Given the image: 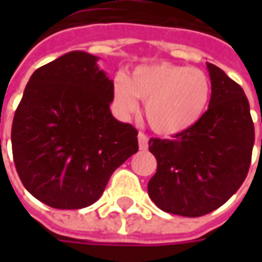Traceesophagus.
Segmentation results:
<instances>
[{
	"label": "esophagus",
	"mask_w": 262,
	"mask_h": 262,
	"mask_svg": "<svg viewBox=\"0 0 262 262\" xmlns=\"http://www.w3.org/2000/svg\"><path fill=\"white\" fill-rule=\"evenodd\" d=\"M137 139H139V147H140V150H147L148 147V137L147 135H144V133H139V136H137Z\"/></svg>",
	"instance_id": "34e87169"
}]
</instances>
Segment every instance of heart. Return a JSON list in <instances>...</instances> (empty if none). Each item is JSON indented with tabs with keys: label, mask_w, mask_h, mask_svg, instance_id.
Masks as SVG:
<instances>
[{
	"label": "heart",
	"mask_w": 262,
	"mask_h": 262,
	"mask_svg": "<svg viewBox=\"0 0 262 262\" xmlns=\"http://www.w3.org/2000/svg\"><path fill=\"white\" fill-rule=\"evenodd\" d=\"M212 84L202 70L187 66L157 63L137 67L130 78L119 74L114 82L115 103L120 114L137 109L144 101L150 127L163 136L191 129L208 109Z\"/></svg>",
	"instance_id": "1"
}]
</instances>
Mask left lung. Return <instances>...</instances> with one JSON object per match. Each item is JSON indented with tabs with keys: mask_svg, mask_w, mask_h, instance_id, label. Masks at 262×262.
Wrapping results in <instances>:
<instances>
[{
	"mask_svg": "<svg viewBox=\"0 0 262 262\" xmlns=\"http://www.w3.org/2000/svg\"><path fill=\"white\" fill-rule=\"evenodd\" d=\"M212 95L198 123L168 139L148 140L157 171L147 191L167 213L198 217L220 208L247 177L254 146L250 103L236 81L208 63Z\"/></svg>",
	"mask_w": 262,
	"mask_h": 262,
	"instance_id": "left-lung-1",
	"label": "left lung"
}]
</instances>
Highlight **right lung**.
<instances>
[{
    "label": "right lung",
    "instance_id": "add662e5",
    "mask_svg": "<svg viewBox=\"0 0 262 262\" xmlns=\"http://www.w3.org/2000/svg\"><path fill=\"white\" fill-rule=\"evenodd\" d=\"M98 57L70 52L32 74L15 111L14 163L28 192L56 209L97 202L139 150L137 130L111 114L114 81Z\"/></svg>",
    "mask_w": 262,
    "mask_h": 262
}]
</instances>
